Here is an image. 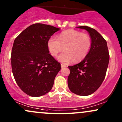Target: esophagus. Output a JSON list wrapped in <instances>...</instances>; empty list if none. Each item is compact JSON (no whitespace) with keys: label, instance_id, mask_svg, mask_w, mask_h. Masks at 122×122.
I'll use <instances>...</instances> for the list:
<instances>
[{"label":"esophagus","instance_id":"esophagus-1","mask_svg":"<svg viewBox=\"0 0 122 122\" xmlns=\"http://www.w3.org/2000/svg\"><path fill=\"white\" fill-rule=\"evenodd\" d=\"M66 67V66L65 64H61V68H63V67Z\"/></svg>","mask_w":122,"mask_h":122}]
</instances>
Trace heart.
Listing matches in <instances>:
<instances>
[{
	"instance_id": "b5f03b06",
	"label": "heart",
	"mask_w": 122,
	"mask_h": 122,
	"mask_svg": "<svg viewBox=\"0 0 122 122\" xmlns=\"http://www.w3.org/2000/svg\"><path fill=\"white\" fill-rule=\"evenodd\" d=\"M91 45V38L88 34L74 30L61 32L58 38L51 36L47 41L48 51L53 56L58 55L64 47L65 51L58 57V61L63 64L83 60L89 52Z\"/></svg>"
}]
</instances>
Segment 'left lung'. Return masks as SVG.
<instances>
[{
  "label": "left lung",
  "mask_w": 122,
  "mask_h": 122,
  "mask_svg": "<svg viewBox=\"0 0 122 122\" xmlns=\"http://www.w3.org/2000/svg\"><path fill=\"white\" fill-rule=\"evenodd\" d=\"M89 33L91 45L89 52L79 63L68 66V88L81 96L92 94L98 89L105 78L110 55L106 41L97 30L88 26L77 27Z\"/></svg>",
  "instance_id": "obj_1"
}]
</instances>
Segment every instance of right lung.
Returning <instances> with one entry per match:
<instances>
[{
    "instance_id": "right-lung-1",
    "label": "right lung",
    "mask_w": 122,
    "mask_h": 122,
    "mask_svg": "<svg viewBox=\"0 0 122 122\" xmlns=\"http://www.w3.org/2000/svg\"><path fill=\"white\" fill-rule=\"evenodd\" d=\"M59 30L47 24H34L14 41L11 56L13 75L20 89L31 97L50 92L61 69L47 47L48 39Z\"/></svg>"
}]
</instances>
